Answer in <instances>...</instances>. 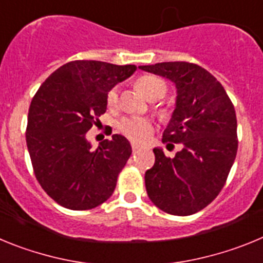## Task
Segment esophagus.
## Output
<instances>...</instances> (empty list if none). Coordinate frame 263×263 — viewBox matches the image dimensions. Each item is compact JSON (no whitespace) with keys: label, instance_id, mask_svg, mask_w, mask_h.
Listing matches in <instances>:
<instances>
[{"label":"esophagus","instance_id":"esophagus-1","mask_svg":"<svg viewBox=\"0 0 263 263\" xmlns=\"http://www.w3.org/2000/svg\"><path fill=\"white\" fill-rule=\"evenodd\" d=\"M132 148H133V153H137L139 150V148H141V146H139L138 143L133 142V143H132Z\"/></svg>","mask_w":263,"mask_h":263}]
</instances>
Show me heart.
Wrapping results in <instances>:
<instances>
[{
	"mask_svg": "<svg viewBox=\"0 0 263 263\" xmlns=\"http://www.w3.org/2000/svg\"><path fill=\"white\" fill-rule=\"evenodd\" d=\"M137 85L142 90V93L152 101L163 99L164 95L167 93V84L157 76H142L141 79H138ZM118 100H120L118 88H111L106 96V103L110 108H116ZM159 116L163 118L168 117V111L166 109H159ZM120 130L127 138L137 141V142H142L153 133V124L147 118L142 117L124 118L120 122Z\"/></svg>",
	"mask_w": 263,
	"mask_h": 263,
	"instance_id": "b5f03b06",
	"label": "heart"
}]
</instances>
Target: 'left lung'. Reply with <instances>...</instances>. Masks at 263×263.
I'll return each instance as SVG.
<instances>
[{"label":"left lung","instance_id":"left-lung-1","mask_svg":"<svg viewBox=\"0 0 263 263\" xmlns=\"http://www.w3.org/2000/svg\"><path fill=\"white\" fill-rule=\"evenodd\" d=\"M171 80L176 105L163 132L164 143H182L174 158L155 147V163L145 174L150 200L163 212L188 216L220 194L236 159L237 118L224 87L203 67L187 62L139 66Z\"/></svg>","mask_w":263,"mask_h":263}]
</instances>
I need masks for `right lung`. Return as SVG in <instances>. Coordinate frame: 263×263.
Masks as SVG:
<instances>
[{
	"mask_svg": "<svg viewBox=\"0 0 263 263\" xmlns=\"http://www.w3.org/2000/svg\"><path fill=\"white\" fill-rule=\"evenodd\" d=\"M133 64L69 62L51 73L30 104L26 143L36 180L51 199L73 211L96 208L111 196L132 154L115 134L96 150L87 132L106 111V96L136 72Z\"/></svg>",
	"mask_w": 263,
	"mask_h": 263,
	"instance_id": "right-lung-1",
	"label": "right lung"
}]
</instances>
